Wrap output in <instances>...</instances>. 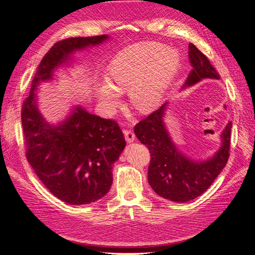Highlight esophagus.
I'll return each mask as SVG.
<instances>
[{
	"label": "esophagus",
	"mask_w": 255,
	"mask_h": 255,
	"mask_svg": "<svg viewBox=\"0 0 255 255\" xmlns=\"http://www.w3.org/2000/svg\"><path fill=\"white\" fill-rule=\"evenodd\" d=\"M123 134H125V138L128 142H133L135 140V134L130 129H125Z\"/></svg>",
	"instance_id": "esophagus-1"
}]
</instances>
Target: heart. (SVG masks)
Masks as SVG:
<instances>
[{
  "instance_id": "heart-1",
  "label": "heart",
  "mask_w": 255,
  "mask_h": 255,
  "mask_svg": "<svg viewBox=\"0 0 255 255\" xmlns=\"http://www.w3.org/2000/svg\"><path fill=\"white\" fill-rule=\"evenodd\" d=\"M180 64L175 49L157 42L133 45L116 56L109 67V83L97 84L96 94L105 114L119 106L120 94L128 90L129 102L146 113L163 100Z\"/></svg>"
}]
</instances>
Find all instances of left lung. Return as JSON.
<instances>
[{
    "label": "left lung",
    "instance_id": "1",
    "mask_svg": "<svg viewBox=\"0 0 255 255\" xmlns=\"http://www.w3.org/2000/svg\"><path fill=\"white\" fill-rule=\"evenodd\" d=\"M188 50L192 70L182 88L189 87L203 79H220L210 60L195 44L189 43ZM167 104L168 102L164 103L138 122L134 132L151 154L148 181L152 189L167 200L183 203L202 195L226 167L230 156L232 122H229L221 133V146L214 156L196 161L185 156L169 135L164 121Z\"/></svg>",
    "mask_w": 255,
    "mask_h": 255
}]
</instances>
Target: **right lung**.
<instances>
[{"mask_svg":"<svg viewBox=\"0 0 255 255\" xmlns=\"http://www.w3.org/2000/svg\"><path fill=\"white\" fill-rule=\"evenodd\" d=\"M109 36L75 37L56 42L43 56L24 100L21 120L29 165L50 192L73 205L88 204L107 194L113 166L126 146L118 123L76 106L66 120L52 126L37 105L35 91L53 80L55 69L70 63L75 51L95 47Z\"/></svg>","mask_w":255,"mask_h":255,"instance_id":"obj_1","label":"right lung"}]
</instances>
